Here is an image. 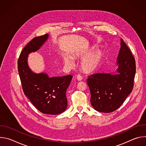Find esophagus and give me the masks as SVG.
Here are the masks:
<instances>
[{"mask_svg": "<svg viewBox=\"0 0 146 146\" xmlns=\"http://www.w3.org/2000/svg\"><path fill=\"white\" fill-rule=\"evenodd\" d=\"M76 79L78 80V81H81L82 79V77H81V76H80V74H77L76 76Z\"/></svg>", "mask_w": 146, "mask_h": 146, "instance_id": "obj_1", "label": "esophagus"}]
</instances>
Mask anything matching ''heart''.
Listing matches in <instances>:
<instances>
[{"mask_svg": "<svg viewBox=\"0 0 146 146\" xmlns=\"http://www.w3.org/2000/svg\"><path fill=\"white\" fill-rule=\"evenodd\" d=\"M92 48L87 50L78 52L74 55V58L82 59L80 63L81 69L86 73L91 74L95 72L100 66L103 59V53L101 50L91 52ZM64 64L67 66H71L73 63V59L66 55L63 58Z\"/></svg>", "mask_w": 146, "mask_h": 146, "instance_id": "b5f03b06", "label": "heart"}]
</instances>
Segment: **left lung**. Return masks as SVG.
<instances>
[{
	"instance_id": "1",
	"label": "left lung",
	"mask_w": 146,
	"mask_h": 146,
	"mask_svg": "<svg viewBox=\"0 0 146 146\" xmlns=\"http://www.w3.org/2000/svg\"><path fill=\"white\" fill-rule=\"evenodd\" d=\"M120 40L115 72L94 74L88 76L87 80L91 105L99 112L108 113L116 110L132 92L133 87L135 59L123 40Z\"/></svg>"
}]
</instances>
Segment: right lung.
Returning a JSON list of instances; mask_svg holds the SVG:
<instances>
[{"label": "right lung", "instance_id": "1", "mask_svg": "<svg viewBox=\"0 0 146 146\" xmlns=\"http://www.w3.org/2000/svg\"><path fill=\"white\" fill-rule=\"evenodd\" d=\"M48 34L33 38L21 52L18 69L26 96L40 112L56 115L67 108L66 90L73 78L71 75L50 77L46 72L36 73L29 68V54L38 51L47 41Z\"/></svg>", "mask_w": 146, "mask_h": 146}]
</instances>
